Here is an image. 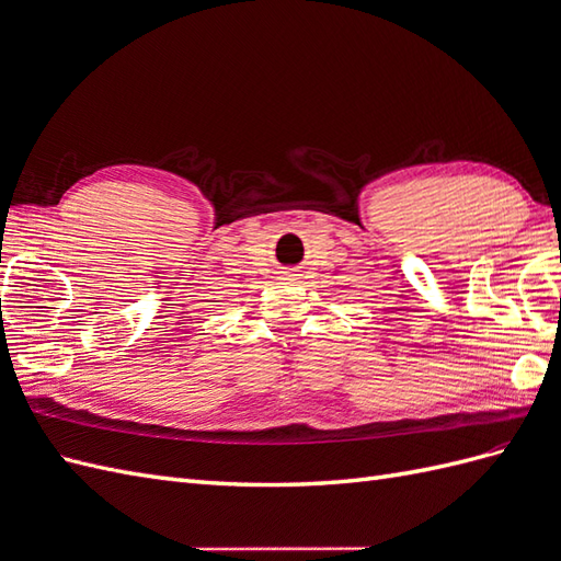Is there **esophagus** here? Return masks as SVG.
<instances>
[{"mask_svg":"<svg viewBox=\"0 0 561 561\" xmlns=\"http://www.w3.org/2000/svg\"><path fill=\"white\" fill-rule=\"evenodd\" d=\"M285 276H287V278H293L295 274H293V271H285Z\"/></svg>","mask_w":561,"mask_h":561,"instance_id":"34e87169","label":"esophagus"}]
</instances>
